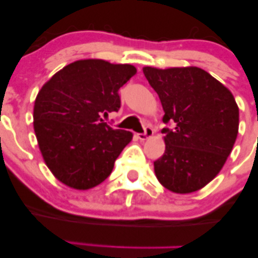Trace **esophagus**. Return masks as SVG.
I'll return each instance as SVG.
<instances>
[{
    "label": "esophagus",
    "mask_w": 258,
    "mask_h": 258,
    "mask_svg": "<svg viewBox=\"0 0 258 258\" xmlns=\"http://www.w3.org/2000/svg\"><path fill=\"white\" fill-rule=\"evenodd\" d=\"M153 133H154V131H153L152 127H146V128H144V132L143 133H138L137 137L141 139V141H146V139L152 137Z\"/></svg>",
    "instance_id": "1"
}]
</instances>
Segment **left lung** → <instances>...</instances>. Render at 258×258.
Masks as SVG:
<instances>
[{
	"instance_id": "obj_1",
	"label": "left lung",
	"mask_w": 258,
	"mask_h": 258,
	"mask_svg": "<svg viewBox=\"0 0 258 258\" xmlns=\"http://www.w3.org/2000/svg\"><path fill=\"white\" fill-rule=\"evenodd\" d=\"M165 115L164 155L154 161L156 178L173 193H193L217 176L239 128L232 92L197 67L143 68Z\"/></svg>"
}]
</instances>
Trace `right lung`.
<instances>
[{
    "instance_id": "1",
    "label": "right lung",
    "mask_w": 258,
    "mask_h": 258,
    "mask_svg": "<svg viewBox=\"0 0 258 258\" xmlns=\"http://www.w3.org/2000/svg\"><path fill=\"white\" fill-rule=\"evenodd\" d=\"M136 73L130 64L85 59L59 70L38 92L35 135L44 162L65 185L86 190L111 173L132 133L111 128L102 116L119 110L120 87Z\"/></svg>"
}]
</instances>
